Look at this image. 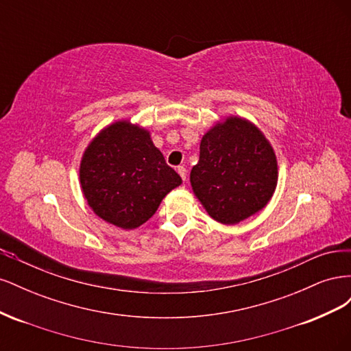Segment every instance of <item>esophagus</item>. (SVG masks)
<instances>
[{"mask_svg":"<svg viewBox=\"0 0 351 351\" xmlns=\"http://www.w3.org/2000/svg\"><path fill=\"white\" fill-rule=\"evenodd\" d=\"M177 173H178V174H180V177H182V178L184 180V182H186V176H187V171H186V168H184L183 165L177 168Z\"/></svg>","mask_w":351,"mask_h":351,"instance_id":"34e87169","label":"esophagus"}]
</instances>
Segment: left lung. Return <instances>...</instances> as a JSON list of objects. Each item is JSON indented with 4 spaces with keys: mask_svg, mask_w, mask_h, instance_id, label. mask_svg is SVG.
Returning <instances> with one entry per match:
<instances>
[{
    "mask_svg": "<svg viewBox=\"0 0 351 351\" xmlns=\"http://www.w3.org/2000/svg\"><path fill=\"white\" fill-rule=\"evenodd\" d=\"M277 182V156L249 120L230 115L202 137L190 184L209 217L221 224H239L263 209Z\"/></svg>",
    "mask_w": 351,
    "mask_h": 351,
    "instance_id": "left-lung-1",
    "label": "left lung"
}]
</instances>
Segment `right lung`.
<instances>
[{"mask_svg":"<svg viewBox=\"0 0 351 351\" xmlns=\"http://www.w3.org/2000/svg\"><path fill=\"white\" fill-rule=\"evenodd\" d=\"M79 177L95 214L123 230L145 224L182 184L151 133L129 120L115 121L93 137L82 156Z\"/></svg>","mask_w":351,"mask_h":351,"instance_id":"right-lung-1","label":"right lung"}]
</instances>
